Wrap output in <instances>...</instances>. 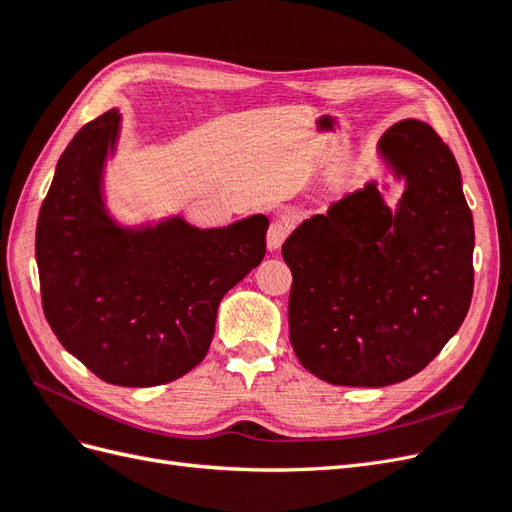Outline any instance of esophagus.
<instances>
[{
    "instance_id": "1",
    "label": "esophagus",
    "mask_w": 512,
    "mask_h": 512,
    "mask_svg": "<svg viewBox=\"0 0 512 512\" xmlns=\"http://www.w3.org/2000/svg\"><path fill=\"white\" fill-rule=\"evenodd\" d=\"M288 232H290V222L288 220L280 218V220H273L271 222V226L267 230V247H269L271 252L280 250L284 239L288 237Z\"/></svg>"
}]
</instances>
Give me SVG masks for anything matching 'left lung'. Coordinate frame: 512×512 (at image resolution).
<instances>
[{"instance_id":"8db88e82","label":"left lung","mask_w":512,"mask_h":512,"mask_svg":"<svg viewBox=\"0 0 512 512\" xmlns=\"http://www.w3.org/2000/svg\"><path fill=\"white\" fill-rule=\"evenodd\" d=\"M378 156L406 185L395 209L371 179L282 245L292 350L339 386L418 374L457 333L474 290V222L451 149L427 123L404 119L382 134Z\"/></svg>"}]
</instances>
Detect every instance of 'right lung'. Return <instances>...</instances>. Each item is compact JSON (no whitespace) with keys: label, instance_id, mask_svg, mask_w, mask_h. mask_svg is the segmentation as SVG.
<instances>
[{"label":"right lung","instance_id":"1","mask_svg":"<svg viewBox=\"0 0 512 512\" xmlns=\"http://www.w3.org/2000/svg\"><path fill=\"white\" fill-rule=\"evenodd\" d=\"M121 115L89 121L61 153L36 228L42 307L72 356L104 382L158 386L205 359L224 294L267 252V215L198 228L183 215L123 226L104 170Z\"/></svg>","mask_w":512,"mask_h":512}]
</instances>
